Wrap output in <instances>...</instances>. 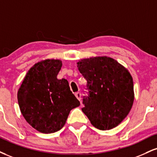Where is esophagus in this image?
I'll list each match as a JSON object with an SVG mask.
<instances>
[{
    "label": "esophagus",
    "mask_w": 157,
    "mask_h": 157,
    "mask_svg": "<svg viewBox=\"0 0 157 157\" xmlns=\"http://www.w3.org/2000/svg\"><path fill=\"white\" fill-rule=\"evenodd\" d=\"M75 97H77V99L79 100V101H80L81 100V93L80 92H77V93H75Z\"/></svg>",
    "instance_id": "34e87169"
}]
</instances>
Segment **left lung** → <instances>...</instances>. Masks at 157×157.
<instances>
[{
	"mask_svg": "<svg viewBox=\"0 0 157 157\" xmlns=\"http://www.w3.org/2000/svg\"><path fill=\"white\" fill-rule=\"evenodd\" d=\"M77 68L87 80L89 95L82 110L90 124L100 130L118 126L132 107L135 93L129 70L107 56L83 58Z\"/></svg>",
	"mask_w": 157,
	"mask_h": 157,
	"instance_id": "8db88e82",
	"label": "left lung"
}]
</instances>
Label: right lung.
Listing matches in <instances>:
<instances>
[{"label": "right lung", "instance_id": "obj_1", "mask_svg": "<svg viewBox=\"0 0 157 157\" xmlns=\"http://www.w3.org/2000/svg\"><path fill=\"white\" fill-rule=\"evenodd\" d=\"M61 67L62 61L58 59L38 62L28 70L18 90L21 113L39 132L50 134L60 130L71 109L80 105L68 81L57 78Z\"/></svg>", "mask_w": 157, "mask_h": 157}]
</instances>
